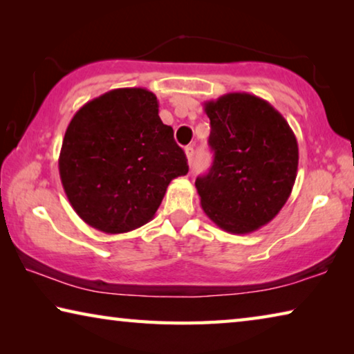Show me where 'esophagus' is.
Listing matches in <instances>:
<instances>
[{
  "label": "esophagus",
  "mask_w": 354,
  "mask_h": 354,
  "mask_svg": "<svg viewBox=\"0 0 354 354\" xmlns=\"http://www.w3.org/2000/svg\"><path fill=\"white\" fill-rule=\"evenodd\" d=\"M185 158H187V162H189V165L194 162V156H195V153H194V147H185Z\"/></svg>",
  "instance_id": "34e87169"
}]
</instances>
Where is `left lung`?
<instances>
[{
  "label": "left lung",
  "instance_id": "left-lung-1",
  "mask_svg": "<svg viewBox=\"0 0 354 354\" xmlns=\"http://www.w3.org/2000/svg\"><path fill=\"white\" fill-rule=\"evenodd\" d=\"M214 162L195 181L203 211L231 234L272 221L289 200L298 143L286 118L256 95L226 93L206 101Z\"/></svg>",
  "mask_w": 354,
  "mask_h": 354
}]
</instances>
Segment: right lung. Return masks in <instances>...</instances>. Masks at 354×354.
<instances>
[{"label": "right lung", "instance_id": "obj_1", "mask_svg": "<svg viewBox=\"0 0 354 354\" xmlns=\"http://www.w3.org/2000/svg\"><path fill=\"white\" fill-rule=\"evenodd\" d=\"M187 171L171 127L159 117L158 98L142 87L115 88L84 104L59 154L71 207L106 234L148 223L171 179Z\"/></svg>", "mask_w": 354, "mask_h": 354}]
</instances>
